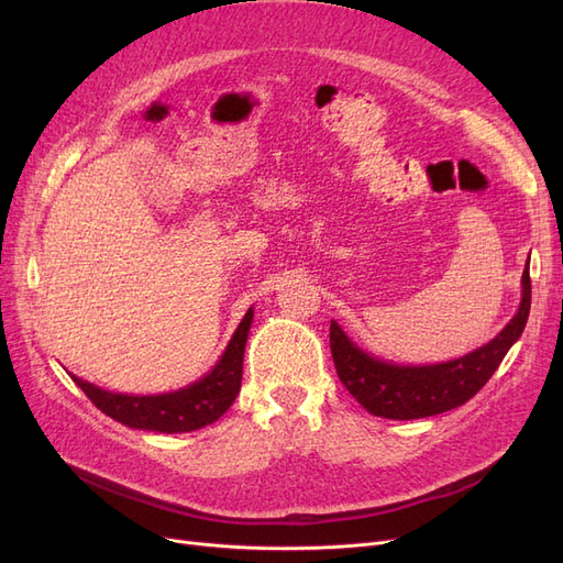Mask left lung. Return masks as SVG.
<instances>
[{"mask_svg": "<svg viewBox=\"0 0 563 563\" xmlns=\"http://www.w3.org/2000/svg\"><path fill=\"white\" fill-rule=\"evenodd\" d=\"M531 310V275L528 263L521 277L519 310L507 327L460 360L430 366H397L356 347L345 331L331 321V354L338 378L368 413L389 420H416L463 406L496 373L512 347Z\"/></svg>", "mask_w": 563, "mask_h": 563, "instance_id": "8db88e82", "label": "left lung"}]
</instances>
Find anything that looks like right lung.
<instances>
[{"instance_id": "obj_1", "label": "right lung", "mask_w": 563, "mask_h": 563, "mask_svg": "<svg viewBox=\"0 0 563 563\" xmlns=\"http://www.w3.org/2000/svg\"><path fill=\"white\" fill-rule=\"evenodd\" d=\"M253 321V310L244 314V319L236 327L234 335L220 356L218 364L203 376L201 380L187 385L176 391H166V395H150V397H135V395H117L103 387H96L87 380L73 376V380L81 387L100 411L110 416L112 420L126 424L133 430H150V432H192L207 424L216 422L223 416L232 401L240 395L242 387V366H244V347L249 329Z\"/></svg>"}]
</instances>
